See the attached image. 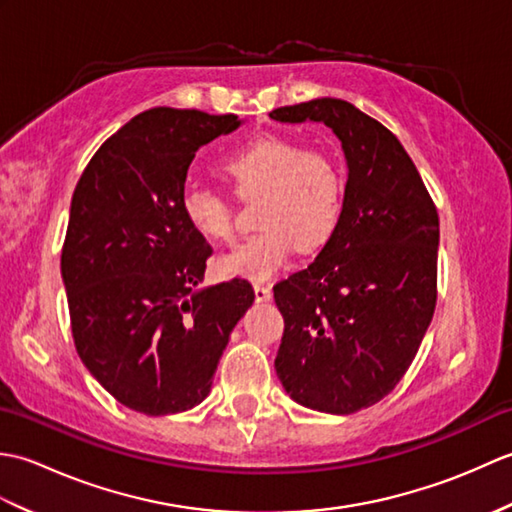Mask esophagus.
<instances>
[{
	"label": "esophagus",
	"instance_id": "34e87169",
	"mask_svg": "<svg viewBox=\"0 0 512 512\" xmlns=\"http://www.w3.org/2000/svg\"><path fill=\"white\" fill-rule=\"evenodd\" d=\"M270 297H273V290H270V286L255 284V299L257 301H268Z\"/></svg>",
	"mask_w": 512,
	"mask_h": 512
}]
</instances>
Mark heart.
Returning <instances> with one entry per match:
<instances>
[{
  "label": "heart",
  "mask_w": 512,
  "mask_h": 512,
  "mask_svg": "<svg viewBox=\"0 0 512 512\" xmlns=\"http://www.w3.org/2000/svg\"><path fill=\"white\" fill-rule=\"evenodd\" d=\"M226 176L239 198L253 200L255 233L244 246L220 259L222 273L250 281H266L284 268L297 246L317 250L336 233L343 217V173L321 149L301 145L288 136H259L224 160ZM182 215L206 242L231 244L235 239L233 209L220 191L187 187Z\"/></svg>",
  "instance_id": "obj_1"
}]
</instances>
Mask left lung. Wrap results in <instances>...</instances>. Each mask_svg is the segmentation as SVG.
<instances>
[{
	"mask_svg": "<svg viewBox=\"0 0 512 512\" xmlns=\"http://www.w3.org/2000/svg\"><path fill=\"white\" fill-rule=\"evenodd\" d=\"M270 118L325 123L345 151L339 228L273 288L281 385L303 407L345 416L385 398L416 358L438 299V209L400 140L352 103L314 99Z\"/></svg>",
	"mask_w": 512,
	"mask_h": 512,
	"instance_id": "1",
	"label": "left lung"
}]
</instances>
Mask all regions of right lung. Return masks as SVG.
<instances>
[{
    "label": "right lung",
    "instance_id": "1",
    "mask_svg": "<svg viewBox=\"0 0 512 512\" xmlns=\"http://www.w3.org/2000/svg\"><path fill=\"white\" fill-rule=\"evenodd\" d=\"M239 123L154 107L107 138L76 182L61 250L76 354L147 416L209 396L228 336L255 301L246 279L195 288L213 248L180 206L195 151Z\"/></svg>",
    "mask_w": 512,
    "mask_h": 512
}]
</instances>
